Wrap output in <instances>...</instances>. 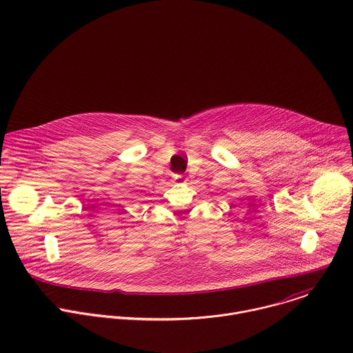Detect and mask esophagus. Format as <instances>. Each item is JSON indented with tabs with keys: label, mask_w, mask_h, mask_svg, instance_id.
<instances>
[{
	"label": "esophagus",
	"mask_w": 353,
	"mask_h": 353,
	"mask_svg": "<svg viewBox=\"0 0 353 353\" xmlns=\"http://www.w3.org/2000/svg\"><path fill=\"white\" fill-rule=\"evenodd\" d=\"M173 177H174V180H177V181H184V177H183L181 174H173Z\"/></svg>",
	"instance_id": "1"
}]
</instances>
